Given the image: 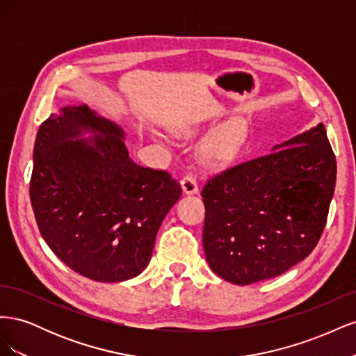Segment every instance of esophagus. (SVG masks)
<instances>
[{
  "instance_id": "obj_1",
  "label": "esophagus",
  "mask_w": 356,
  "mask_h": 356,
  "mask_svg": "<svg viewBox=\"0 0 356 356\" xmlns=\"http://www.w3.org/2000/svg\"><path fill=\"white\" fill-rule=\"evenodd\" d=\"M181 188L184 195H197V184H196V179L193 177H186L184 179L181 181Z\"/></svg>"
}]
</instances>
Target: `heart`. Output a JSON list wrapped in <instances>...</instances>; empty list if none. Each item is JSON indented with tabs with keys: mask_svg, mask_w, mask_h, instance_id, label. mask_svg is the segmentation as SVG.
<instances>
[{
	"mask_svg": "<svg viewBox=\"0 0 356 356\" xmlns=\"http://www.w3.org/2000/svg\"><path fill=\"white\" fill-rule=\"evenodd\" d=\"M202 124L199 122H181L170 127V134L181 139H191L200 134ZM248 127L241 118H232L215 127L195 149L197 163L211 170H218L239 157L246 144Z\"/></svg>",
	"mask_w": 356,
	"mask_h": 356,
	"instance_id": "1",
	"label": "heart"
}]
</instances>
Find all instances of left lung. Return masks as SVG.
I'll return each instance as SVG.
<instances>
[{"mask_svg": "<svg viewBox=\"0 0 356 356\" xmlns=\"http://www.w3.org/2000/svg\"><path fill=\"white\" fill-rule=\"evenodd\" d=\"M336 175V156L318 123L209 179L202 197L211 270L250 285L305 260L325 227Z\"/></svg>", "mask_w": 356, "mask_h": 356, "instance_id": "8db88e82", "label": "left lung"}]
</instances>
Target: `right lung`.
Here are the masks:
<instances>
[{
  "label": "right lung",
  "instance_id": "obj_1",
  "mask_svg": "<svg viewBox=\"0 0 356 356\" xmlns=\"http://www.w3.org/2000/svg\"><path fill=\"white\" fill-rule=\"evenodd\" d=\"M126 134L88 105H67L38 129L29 195L42 239L74 272L98 282L143 273L181 187L139 166Z\"/></svg>",
  "mask_w": 356,
  "mask_h": 356
}]
</instances>
